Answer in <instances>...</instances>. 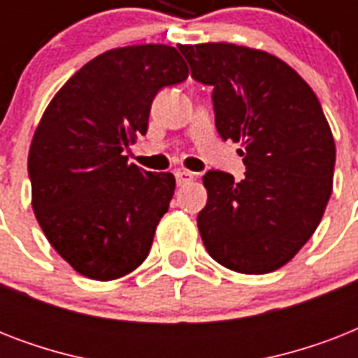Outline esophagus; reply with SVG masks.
I'll use <instances>...</instances> for the list:
<instances>
[{
	"label": "esophagus",
	"instance_id": "1",
	"mask_svg": "<svg viewBox=\"0 0 358 358\" xmlns=\"http://www.w3.org/2000/svg\"><path fill=\"white\" fill-rule=\"evenodd\" d=\"M174 176H176V184L178 185H187L195 180V174L189 173V171H176Z\"/></svg>",
	"mask_w": 358,
	"mask_h": 358
}]
</instances>
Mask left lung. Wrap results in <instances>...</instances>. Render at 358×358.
Returning a JSON list of instances; mask_svg holds the SVG:
<instances>
[{"mask_svg": "<svg viewBox=\"0 0 358 358\" xmlns=\"http://www.w3.org/2000/svg\"><path fill=\"white\" fill-rule=\"evenodd\" d=\"M178 50L191 78L213 87L219 135L243 146V178L213 169L202 176V243L232 271H275L310 239L333 193L336 150L322 103L271 53L227 42Z\"/></svg>", "mask_w": 358, "mask_h": 358, "instance_id": "obj_1", "label": "left lung"}]
</instances>
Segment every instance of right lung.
Wrapping results in <instances>:
<instances>
[{"label":"right lung","instance_id":"add662e5","mask_svg":"<svg viewBox=\"0 0 358 358\" xmlns=\"http://www.w3.org/2000/svg\"><path fill=\"white\" fill-rule=\"evenodd\" d=\"M173 46L109 50L53 96L31 141L33 210L52 247L83 277L113 280L150 252L174 193L171 173H148L124 152L148 129L154 98L187 80Z\"/></svg>","mask_w":358,"mask_h":358}]
</instances>
